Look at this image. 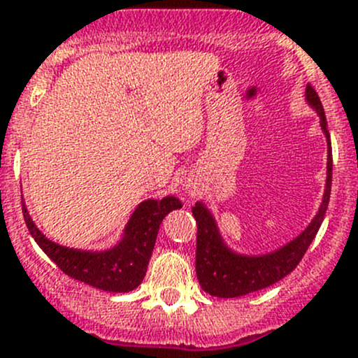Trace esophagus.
<instances>
[{
	"label": "esophagus",
	"mask_w": 358,
	"mask_h": 358,
	"mask_svg": "<svg viewBox=\"0 0 358 358\" xmlns=\"http://www.w3.org/2000/svg\"><path fill=\"white\" fill-rule=\"evenodd\" d=\"M187 192H189V194H190V189H187Z\"/></svg>",
	"instance_id": "34e87169"
}]
</instances>
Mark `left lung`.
I'll list each match as a JSON object with an SVG mask.
<instances>
[{
  "label": "left lung",
  "mask_w": 358,
  "mask_h": 358,
  "mask_svg": "<svg viewBox=\"0 0 358 358\" xmlns=\"http://www.w3.org/2000/svg\"><path fill=\"white\" fill-rule=\"evenodd\" d=\"M305 100L320 117V128L327 142V173L326 189L319 211L313 216L305 230L298 237L280 246L275 251L265 255H243L230 249L220 234L218 223L204 202H196L192 215L197 222V251H196V273L201 287L216 298H239L272 284L291 273L305 256L312 241L319 232L322 220L326 216L327 204L331 197V182H333V150L331 136L327 129L326 114L322 102L312 86H306Z\"/></svg>",
  "instance_id": "left-lung-1"
}]
</instances>
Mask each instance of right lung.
<instances>
[{
  "label": "right lung",
  "instance_id": "1",
  "mask_svg": "<svg viewBox=\"0 0 358 358\" xmlns=\"http://www.w3.org/2000/svg\"><path fill=\"white\" fill-rule=\"evenodd\" d=\"M182 208L173 196L142 201L129 216L121 239L103 251L74 249L50 241L32 222L22 201L25 225L45 255L69 277L109 292H128L140 286L152 256L159 227L168 213Z\"/></svg>",
  "mask_w": 358,
  "mask_h": 358
}]
</instances>
